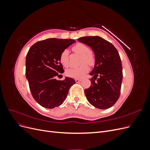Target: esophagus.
Returning <instances> with one entry per match:
<instances>
[{"instance_id":"1","label":"esophagus","mask_w":150,"mask_h":150,"mask_svg":"<svg viewBox=\"0 0 150 150\" xmlns=\"http://www.w3.org/2000/svg\"><path fill=\"white\" fill-rule=\"evenodd\" d=\"M81 81V79H75V81H76V83H79Z\"/></svg>"}]
</instances>
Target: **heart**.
<instances>
[{
  "label": "heart",
  "instance_id": "heart-1",
  "mask_svg": "<svg viewBox=\"0 0 150 150\" xmlns=\"http://www.w3.org/2000/svg\"><path fill=\"white\" fill-rule=\"evenodd\" d=\"M72 49L74 52L81 54V57L80 63L83 64L79 67L69 68L66 71V74L70 78L76 79L81 78L89 71L88 66L85 63H86L90 66H93L94 64V57L93 54L90 52L89 47L83 43H78L75 44L72 47ZM59 61L64 66L67 67L69 66V51L68 50L65 49L61 52L59 57Z\"/></svg>",
  "mask_w": 150,
  "mask_h": 150
}]
</instances>
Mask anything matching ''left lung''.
Returning a JSON list of instances; mask_svg holds the SVG:
<instances>
[{"mask_svg": "<svg viewBox=\"0 0 150 150\" xmlns=\"http://www.w3.org/2000/svg\"><path fill=\"white\" fill-rule=\"evenodd\" d=\"M78 41L88 45L95 56V64L89 75L91 84L84 90L88 101L95 108H110L118 99L122 79L121 58L110 42L99 36L80 38Z\"/></svg>", "mask_w": 150, "mask_h": 150, "instance_id": "8db88e82", "label": "left lung"}]
</instances>
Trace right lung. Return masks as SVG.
Wrapping results in <instances>:
<instances>
[{
    "label": "right lung",
    "instance_id": "obj_1",
    "mask_svg": "<svg viewBox=\"0 0 150 150\" xmlns=\"http://www.w3.org/2000/svg\"><path fill=\"white\" fill-rule=\"evenodd\" d=\"M73 39L50 38L33 45L27 54L25 76L35 100L40 106L52 109L64 101L74 79H56L64 72L59 61L61 52L72 43Z\"/></svg>",
    "mask_w": 150,
    "mask_h": 150
}]
</instances>
